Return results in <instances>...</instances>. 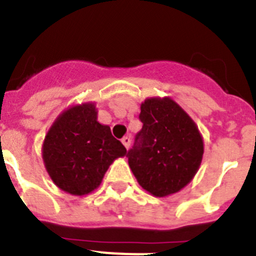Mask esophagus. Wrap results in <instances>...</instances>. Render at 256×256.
Instances as JSON below:
<instances>
[{"label": "esophagus", "mask_w": 256, "mask_h": 256, "mask_svg": "<svg viewBox=\"0 0 256 256\" xmlns=\"http://www.w3.org/2000/svg\"><path fill=\"white\" fill-rule=\"evenodd\" d=\"M122 144H124V148H128L130 146V136H124L122 138Z\"/></svg>", "instance_id": "1"}]
</instances>
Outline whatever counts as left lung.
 <instances>
[{
  "instance_id": "obj_1",
  "label": "left lung",
  "mask_w": 256,
  "mask_h": 256,
  "mask_svg": "<svg viewBox=\"0 0 256 256\" xmlns=\"http://www.w3.org/2000/svg\"><path fill=\"white\" fill-rule=\"evenodd\" d=\"M142 130L126 154L140 186L156 198L173 195L195 177L204 141L192 118L170 97H150L141 104Z\"/></svg>"
}]
</instances>
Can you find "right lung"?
<instances>
[{
  "instance_id": "right-lung-1",
  "label": "right lung",
  "mask_w": 256,
  "mask_h": 256,
  "mask_svg": "<svg viewBox=\"0 0 256 256\" xmlns=\"http://www.w3.org/2000/svg\"><path fill=\"white\" fill-rule=\"evenodd\" d=\"M126 155L110 126L97 122L94 102L73 105L50 126L42 159L50 178L70 195L83 196L100 186L108 166Z\"/></svg>"
}]
</instances>
